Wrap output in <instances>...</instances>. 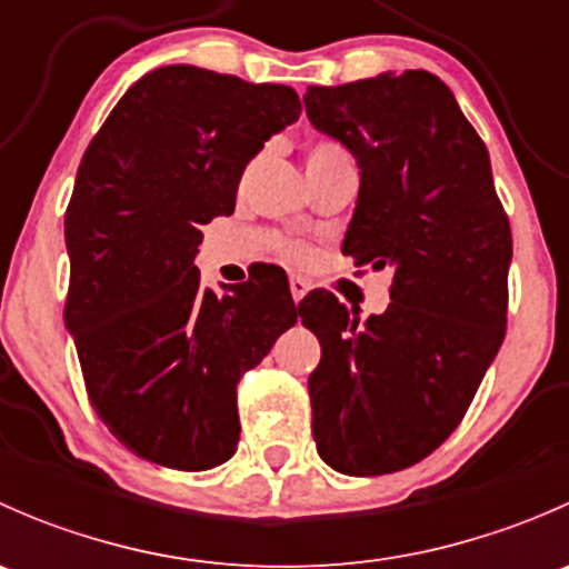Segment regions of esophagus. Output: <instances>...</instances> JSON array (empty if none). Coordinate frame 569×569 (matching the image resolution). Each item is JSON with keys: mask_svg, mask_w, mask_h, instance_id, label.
<instances>
[{"mask_svg": "<svg viewBox=\"0 0 569 569\" xmlns=\"http://www.w3.org/2000/svg\"><path fill=\"white\" fill-rule=\"evenodd\" d=\"M289 289H291V297H295V302H300L302 297L308 295V289H311V283H308V280H302V278H291Z\"/></svg>", "mask_w": 569, "mask_h": 569, "instance_id": "1", "label": "esophagus"}]
</instances>
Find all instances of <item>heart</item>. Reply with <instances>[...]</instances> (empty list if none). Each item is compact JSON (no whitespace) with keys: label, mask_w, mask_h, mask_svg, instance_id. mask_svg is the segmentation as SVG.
<instances>
[{"label":"heart","mask_w":569,"mask_h":569,"mask_svg":"<svg viewBox=\"0 0 569 569\" xmlns=\"http://www.w3.org/2000/svg\"><path fill=\"white\" fill-rule=\"evenodd\" d=\"M336 153H343V148L336 146V142H330V140H313L311 146L306 148V164H313V162H319V159H327V157H336ZM280 256L291 263H302V261H308V256H311V252H308V248H302V244H283Z\"/></svg>","instance_id":"b5f03b06"}]
</instances>
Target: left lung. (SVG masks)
<instances>
[{
	"label": "left lung",
	"instance_id": "8db88e82",
	"mask_svg": "<svg viewBox=\"0 0 569 569\" xmlns=\"http://www.w3.org/2000/svg\"><path fill=\"white\" fill-rule=\"evenodd\" d=\"M302 101L358 159L343 256L393 267L380 317L358 319L325 289L300 302L321 343L308 377L313 440L338 473H396L460 427L501 349L512 228L490 153L438 77L380 73L308 88Z\"/></svg>",
	"mask_w": 569,
	"mask_h": 569
}]
</instances>
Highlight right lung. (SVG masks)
Segmentation results:
<instances>
[{
	"label": "right lung",
	"mask_w": 569,
	"mask_h": 569,
	"mask_svg": "<svg viewBox=\"0 0 569 569\" xmlns=\"http://www.w3.org/2000/svg\"><path fill=\"white\" fill-rule=\"evenodd\" d=\"M300 112L286 84L157 68L126 90L79 162L62 317L90 405L142 460L176 470L231 460L239 380L300 317L278 269L220 297L194 267L200 226L233 214L248 162Z\"/></svg>",
	"instance_id": "1"
}]
</instances>
